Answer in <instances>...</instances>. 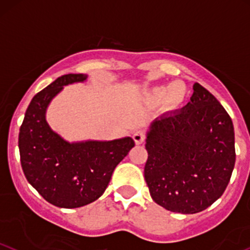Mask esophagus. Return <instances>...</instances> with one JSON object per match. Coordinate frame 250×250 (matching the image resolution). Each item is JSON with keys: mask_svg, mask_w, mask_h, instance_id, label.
Here are the masks:
<instances>
[{"mask_svg": "<svg viewBox=\"0 0 250 250\" xmlns=\"http://www.w3.org/2000/svg\"><path fill=\"white\" fill-rule=\"evenodd\" d=\"M133 139H134V141H135L136 145H141V144H143L144 141H145V134L139 130V132L134 133Z\"/></svg>", "mask_w": 250, "mask_h": 250, "instance_id": "obj_1", "label": "esophagus"}]
</instances>
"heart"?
Instances as JSON below:
<instances>
[{
  "instance_id": "b5f03b06",
  "label": "heart",
  "mask_w": 250,
  "mask_h": 250,
  "mask_svg": "<svg viewBox=\"0 0 250 250\" xmlns=\"http://www.w3.org/2000/svg\"><path fill=\"white\" fill-rule=\"evenodd\" d=\"M164 97L165 104L171 109L180 106L186 98V86L182 83H173L170 86H157L147 93L148 101L159 102Z\"/></svg>"
}]
</instances>
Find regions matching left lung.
Returning <instances> with one entry per match:
<instances>
[{"instance_id":"left-lung-1","label":"left lung","mask_w":250,"mask_h":250,"mask_svg":"<svg viewBox=\"0 0 250 250\" xmlns=\"http://www.w3.org/2000/svg\"><path fill=\"white\" fill-rule=\"evenodd\" d=\"M182 109L153 121L147 133L145 180L154 202L193 214L220 198L235 167L232 121L200 83Z\"/></svg>"}]
</instances>
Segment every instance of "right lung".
I'll list each match as a JSON object with an SVG mask.
<instances>
[{"label": "right lung", "instance_id": "1", "mask_svg": "<svg viewBox=\"0 0 250 250\" xmlns=\"http://www.w3.org/2000/svg\"><path fill=\"white\" fill-rule=\"evenodd\" d=\"M85 74L57 78L36 94L20 127L21 167L28 183L50 204L85 206L103 195L118 163L135 146L132 138L68 143L49 127L46 107L63 86L83 83Z\"/></svg>", "mask_w": 250, "mask_h": 250}]
</instances>
